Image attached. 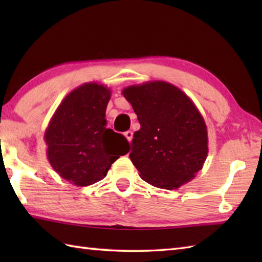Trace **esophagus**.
I'll return each mask as SVG.
<instances>
[{"label":"esophagus","mask_w":262,"mask_h":262,"mask_svg":"<svg viewBox=\"0 0 262 262\" xmlns=\"http://www.w3.org/2000/svg\"><path fill=\"white\" fill-rule=\"evenodd\" d=\"M124 136L126 137V140H127L128 142H130V141L133 140V132H132V130L126 132L125 134H124Z\"/></svg>","instance_id":"esophagus-1"}]
</instances>
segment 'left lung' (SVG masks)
<instances>
[{"instance_id":"left-lung-1","label":"left lung","mask_w":262,"mask_h":262,"mask_svg":"<svg viewBox=\"0 0 262 262\" xmlns=\"http://www.w3.org/2000/svg\"><path fill=\"white\" fill-rule=\"evenodd\" d=\"M121 93L141 124L129 153L140 177L168 190L191 181L208 155L207 126L192 100L165 81L129 85Z\"/></svg>"}]
</instances>
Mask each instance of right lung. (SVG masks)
<instances>
[{
    "label": "right lung",
    "mask_w": 262,
    "mask_h": 262,
    "mask_svg": "<svg viewBox=\"0 0 262 262\" xmlns=\"http://www.w3.org/2000/svg\"><path fill=\"white\" fill-rule=\"evenodd\" d=\"M110 98L107 85L84 83L62 100L48 122L47 159L60 178L76 187L102 180L111 164L129 151L126 138L107 128Z\"/></svg>",
    "instance_id": "1"
}]
</instances>
